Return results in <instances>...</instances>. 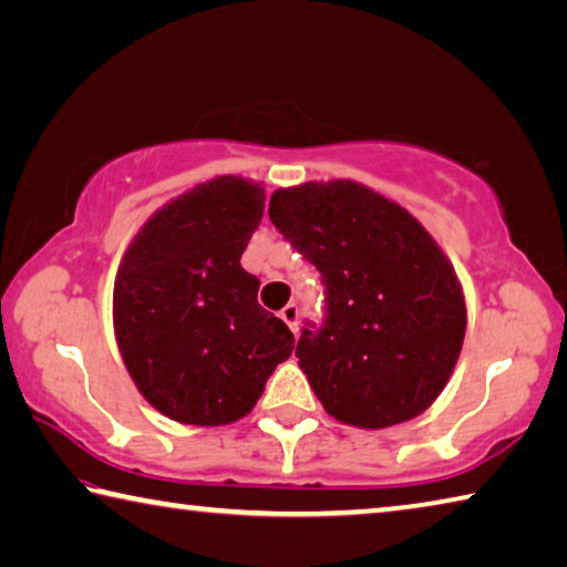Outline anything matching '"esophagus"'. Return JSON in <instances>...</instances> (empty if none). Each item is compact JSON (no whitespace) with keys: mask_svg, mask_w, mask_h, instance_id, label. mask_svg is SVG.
<instances>
[{"mask_svg":"<svg viewBox=\"0 0 567 567\" xmlns=\"http://www.w3.org/2000/svg\"><path fill=\"white\" fill-rule=\"evenodd\" d=\"M280 318H282L287 324H290L292 332H297V328H300V307H297L295 302L285 305L282 310H280Z\"/></svg>","mask_w":567,"mask_h":567,"instance_id":"obj_1","label":"esophagus"}]
</instances>
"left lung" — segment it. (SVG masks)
I'll return each instance as SVG.
<instances>
[{
  "label": "left lung",
  "mask_w": 567,
  "mask_h": 567,
  "mask_svg": "<svg viewBox=\"0 0 567 567\" xmlns=\"http://www.w3.org/2000/svg\"><path fill=\"white\" fill-rule=\"evenodd\" d=\"M270 219L324 285V320L295 354L334 420L380 430L417 417L453 375L465 297L408 209L350 179L277 189Z\"/></svg>",
  "instance_id": "left-lung-1"
}]
</instances>
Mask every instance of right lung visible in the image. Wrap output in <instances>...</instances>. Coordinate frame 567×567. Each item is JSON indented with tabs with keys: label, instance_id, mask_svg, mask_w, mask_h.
<instances>
[{
	"label": "right lung",
	"instance_id": "right-lung-1",
	"mask_svg": "<svg viewBox=\"0 0 567 567\" xmlns=\"http://www.w3.org/2000/svg\"><path fill=\"white\" fill-rule=\"evenodd\" d=\"M265 213V189L217 177L152 215L114 280V334L134 385L185 425H229L292 354L287 324L257 302L239 265Z\"/></svg>",
	"mask_w": 567,
	"mask_h": 567
}]
</instances>
